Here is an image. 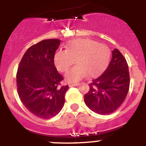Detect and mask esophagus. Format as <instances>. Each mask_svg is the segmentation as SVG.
Masks as SVG:
<instances>
[{"label":"esophagus","instance_id":"esophagus-1","mask_svg":"<svg viewBox=\"0 0 146 146\" xmlns=\"http://www.w3.org/2000/svg\"><path fill=\"white\" fill-rule=\"evenodd\" d=\"M79 85H80V83H79V82H75V83L70 84V85H69V86H70V87H72V86H79Z\"/></svg>","mask_w":146,"mask_h":146}]
</instances>
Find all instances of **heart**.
Segmentation results:
<instances>
[{
  "label": "heart",
  "instance_id": "obj_1",
  "mask_svg": "<svg viewBox=\"0 0 146 146\" xmlns=\"http://www.w3.org/2000/svg\"><path fill=\"white\" fill-rule=\"evenodd\" d=\"M66 50L55 53L54 62L57 70L66 73L74 64L78 65L66 74L68 82H76L87 77H95L102 73L110 59V51L107 45L90 39L69 41Z\"/></svg>",
  "mask_w": 146,
  "mask_h": 146
}]
</instances>
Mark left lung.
Listing matches in <instances>:
<instances>
[{"instance_id": "1", "label": "left lung", "mask_w": 146, "mask_h": 146, "mask_svg": "<svg viewBox=\"0 0 146 146\" xmlns=\"http://www.w3.org/2000/svg\"><path fill=\"white\" fill-rule=\"evenodd\" d=\"M129 85L130 76L126 58L117 48H114L108 67L100 77L92 80L84 101L97 114H110L126 99Z\"/></svg>"}]
</instances>
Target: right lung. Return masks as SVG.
Here are the masks:
<instances>
[{
    "label": "right lung",
    "mask_w": 146,
    "mask_h": 146,
    "mask_svg": "<svg viewBox=\"0 0 146 146\" xmlns=\"http://www.w3.org/2000/svg\"><path fill=\"white\" fill-rule=\"evenodd\" d=\"M61 40L45 39L32 45L23 55L16 75L17 93L25 107L41 119L55 117L62 110L68 85L54 62Z\"/></svg>",
    "instance_id": "obj_1"
}]
</instances>
